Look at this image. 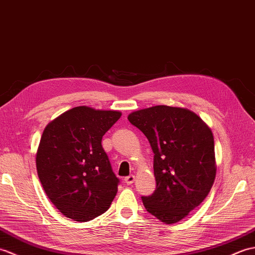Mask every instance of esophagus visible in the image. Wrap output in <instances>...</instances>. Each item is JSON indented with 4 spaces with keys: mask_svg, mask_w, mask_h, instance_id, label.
I'll return each mask as SVG.
<instances>
[{
    "mask_svg": "<svg viewBox=\"0 0 255 255\" xmlns=\"http://www.w3.org/2000/svg\"><path fill=\"white\" fill-rule=\"evenodd\" d=\"M134 180H135V175L133 174H129L128 177L124 178V181H126L127 184H132L134 182Z\"/></svg>",
    "mask_w": 255,
    "mask_h": 255,
    "instance_id": "esophagus-1",
    "label": "esophagus"
}]
</instances>
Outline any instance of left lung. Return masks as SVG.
Listing matches in <instances>:
<instances>
[{
  "label": "left lung",
  "mask_w": 255,
  "mask_h": 255,
  "mask_svg": "<svg viewBox=\"0 0 255 255\" xmlns=\"http://www.w3.org/2000/svg\"><path fill=\"white\" fill-rule=\"evenodd\" d=\"M128 119L154 152L156 190L142 196L146 211L165 224L178 223L213 186L216 165L211 128L194 112L169 106L134 111Z\"/></svg>",
  "instance_id": "1"
}]
</instances>
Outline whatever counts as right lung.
Masks as SVG:
<instances>
[{"instance_id":"right-lung-1","label":"right lung","mask_w":255,"mask_h":255,"mask_svg":"<svg viewBox=\"0 0 255 255\" xmlns=\"http://www.w3.org/2000/svg\"><path fill=\"white\" fill-rule=\"evenodd\" d=\"M119 111L75 107L50 122L38 147L36 165L52 204L75 222H88L108 211L119 179L101 145Z\"/></svg>"}]
</instances>
